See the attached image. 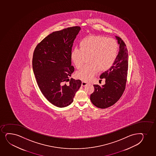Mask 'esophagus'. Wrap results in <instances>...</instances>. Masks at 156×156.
I'll use <instances>...</instances> for the list:
<instances>
[{
	"label": "esophagus",
	"mask_w": 156,
	"mask_h": 156,
	"mask_svg": "<svg viewBox=\"0 0 156 156\" xmlns=\"http://www.w3.org/2000/svg\"><path fill=\"white\" fill-rule=\"evenodd\" d=\"M88 83L87 82H85V81H83L82 82V86H85Z\"/></svg>",
	"instance_id": "1"
}]
</instances>
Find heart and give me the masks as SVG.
<instances>
[{
  "instance_id": "obj_1",
  "label": "heart",
  "mask_w": 156,
  "mask_h": 156,
  "mask_svg": "<svg viewBox=\"0 0 156 156\" xmlns=\"http://www.w3.org/2000/svg\"><path fill=\"white\" fill-rule=\"evenodd\" d=\"M80 49H72L70 57L76 68H81L87 58V65L75 73L77 79L91 80L100 71H106L112 66L118 55V43L101 35H90L81 40Z\"/></svg>"
}]
</instances>
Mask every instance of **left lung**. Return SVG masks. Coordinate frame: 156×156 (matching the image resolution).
Here are the masks:
<instances>
[{
    "label": "left lung",
    "instance_id": "left-lung-1",
    "mask_svg": "<svg viewBox=\"0 0 156 156\" xmlns=\"http://www.w3.org/2000/svg\"><path fill=\"white\" fill-rule=\"evenodd\" d=\"M120 49L115 63L107 71L102 73L100 79L105 80V84L94 85V91L90 99L94 106L101 109L109 107L116 103L126 89L128 70V51L126 44L115 36Z\"/></svg>",
    "mask_w": 156,
    "mask_h": 156
}]
</instances>
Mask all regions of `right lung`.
Instances as JSON below:
<instances>
[{
  "instance_id": "1",
  "label": "right lung",
  "mask_w": 156,
  "mask_h": 156,
  "mask_svg": "<svg viewBox=\"0 0 156 156\" xmlns=\"http://www.w3.org/2000/svg\"><path fill=\"white\" fill-rule=\"evenodd\" d=\"M80 30L76 26L52 32L36 46L33 53V69L38 86L45 98L58 107L70 105L81 86V80L69 78L74 71L72 47Z\"/></svg>"
}]
</instances>
